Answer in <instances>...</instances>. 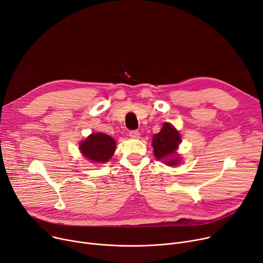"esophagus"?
I'll use <instances>...</instances> for the list:
<instances>
[{
    "label": "esophagus",
    "mask_w": 263,
    "mask_h": 263,
    "mask_svg": "<svg viewBox=\"0 0 263 263\" xmlns=\"http://www.w3.org/2000/svg\"><path fill=\"white\" fill-rule=\"evenodd\" d=\"M128 136H129L132 139H138L139 136H140V134H139L138 130H130Z\"/></svg>",
    "instance_id": "obj_1"
}]
</instances>
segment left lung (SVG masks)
Masks as SVG:
<instances>
[{
  "mask_svg": "<svg viewBox=\"0 0 263 263\" xmlns=\"http://www.w3.org/2000/svg\"><path fill=\"white\" fill-rule=\"evenodd\" d=\"M180 142L181 138L178 130L170 123H163L160 132L153 137L152 145L154 147V155L166 165L175 166L180 161V157L176 153Z\"/></svg>",
  "mask_w": 263,
  "mask_h": 263,
  "instance_id": "1",
  "label": "left lung"
}]
</instances>
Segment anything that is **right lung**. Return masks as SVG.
I'll list each match as a JSON object with an SVG mask.
<instances>
[{
	"label": "right lung",
	"instance_id": "add662e5",
	"mask_svg": "<svg viewBox=\"0 0 263 263\" xmlns=\"http://www.w3.org/2000/svg\"><path fill=\"white\" fill-rule=\"evenodd\" d=\"M115 139L103 133L91 134L80 144L84 157L95 163H104L109 160L116 151Z\"/></svg>",
	"mask_w": 263,
	"mask_h": 263
}]
</instances>
